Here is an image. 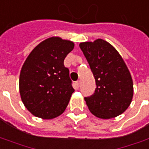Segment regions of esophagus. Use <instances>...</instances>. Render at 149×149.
Returning a JSON list of instances; mask_svg holds the SVG:
<instances>
[{
	"label": "esophagus",
	"instance_id": "1",
	"mask_svg": "<svg viewBox=\"0 0 149 149\" xmlns=\"http://www.w3.org/2000/svg\"><path fill=\"white\" fill-rule=\"evenodd\" d=\"M80 85H81V81H76V86H77V89L80 87Z\"/></svg>",
	"mask_w": 149,
	"mask_h": 149
}]
</instances>
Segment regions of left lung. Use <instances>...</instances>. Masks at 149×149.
I'll return each mask as SVG.
<instances>
[{
	"label": "left lung",
	"instance_id": "left-lung-1",
	"mask_svg": "<svg viewBox=\"0 0 149 149\" xmlns=\"http://www.w3.org/2000/svg\"><path fill=\"white\" fill-rule=\"evenodd\" d=\"M95 79L96 89L85 97L95 117L110 119L124 113L133 97V81L125 62L109 42L98 39L80 45Z\"/></svg>",
	"mask_w": 149,
	"mask_h": 149
}]
</instances>
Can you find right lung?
<instances>
[{
  "mask_svg": "<svg viewBox=\"0 0 149 149\" xmlns=\"http://www.w3.org/2000/svg\"><path fill=\"white\" fill-rule=\"evenodd\" d=\"M74 43L50 37L36 45L20 72L19 93L24 106L34 116L52 119L66 109L74 89L63 64Z\"/></svg>",
  "mask_w": 149,
  "mask_h": 149,
  "instance_id": "right-lung-1",
  "label": "right lung"
}]
</instances>
